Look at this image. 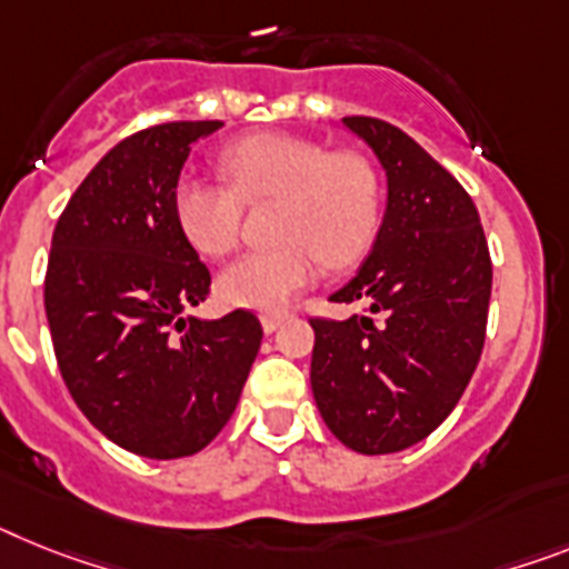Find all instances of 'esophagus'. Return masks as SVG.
Masks as SVG:
<instances>
[{"label":"esophagus","mask_w":569,"mask_h":569,"mask_svg":"<svg viewBox=\"0 0 569 569\" xmlns=\"http://www.w3.org/2000/svg\"><path fill=\"white\" fill-rule=\"evenodd\" d=\"M260 321H262V329H266V332H274V329L286 321V312H266Z\"/></svg>","instance_id":"obj_1"}]
</instances>
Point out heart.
Returning a JSON list of instances; mask_svg holds the SVG:
<instances>
[{"label": "heart", "instance_id": "obj_1", "mask_svg": "<svg viewBox=\"0 0 569 569\" xmlns=\"http://www.w3.org/2000/svg\"><path fill=\"white\" fill-rule=\"evenodd\" d=\"M231 184L199 173L179 176L173 213L184 240L204 257L228 254L242 231L246 202L274 204L280 242L237 257L219 274V298L231 307H286L321 266L343 269L365 254L381 222V181L356 150H327L286 132H257L219 156Z\"/></svg>", "mask_w": 569, "mask_h": 569}]
</instances>
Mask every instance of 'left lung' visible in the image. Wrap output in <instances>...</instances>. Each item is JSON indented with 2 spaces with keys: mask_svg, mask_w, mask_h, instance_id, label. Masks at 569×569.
Returning a JSON list of instances; mask_svg holds the SVG:
<instances>
[{
  "mask_svg": "<svg viewBox=\"0 0 569 569\" xmlns=\"http://www.w3.org/2000/svg\"><path fill=\"white\" fill-rule=\"evenodd\" d=\"M388 173V213L336 303L312 318V393L323 422L358 455H393L442 425L469 388L486 341L491 257L471 196L399 127L343 118Z\"/></svg>",
  "mask_w": 569,
  "mask_h": 569,
  "instance_id": "1",
  "label": "left lung"
}]
</instances>
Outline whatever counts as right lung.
<instances>
[{
  "mask_svg": "<svg viewBox=\"0 0 569 569\" xmlns=\"http://www.w3.org/2000/svg\"><path fill=\"white\" fill-rule=\"evenodd\" d=\"M219 121L156 123L114 144L60 213L46 269L57 367L86 419L150 460L202 451L231 419L262 327L233 309L184 318L211 271L184 240L173 188Z\"/></svg>",
  "mask_w": 569,
  "mask_h": 569,
  "instance_id": "add662e5",
  "label": "right lung"
}]
</instances>
